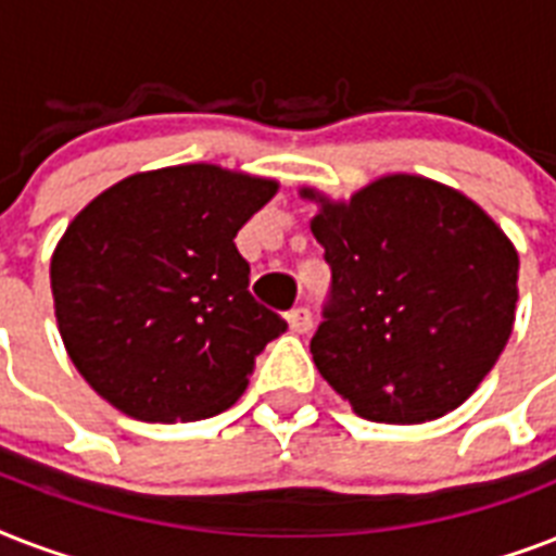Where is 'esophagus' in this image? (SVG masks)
<instances>
[{"label": "esophagus", "mask_w": 556, "mask_h": 556, "mask_svg": "<svg viewBox=\"0 0 556 556\" xmlns=\"http://www.w3.org/2000/svg\"><path fill=\"white\" fill-rule=\"evenodd\" d=\"M312 326L314 320L308 308H294V312H288V329L294 331V334H308Z\"/></svg>", "instance_id": "1"}]
</instances>
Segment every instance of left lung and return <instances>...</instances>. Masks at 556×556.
<instances>
[{
    "mask_svg": "<svg viewBox=\"0 0 556 556\" xmlns=\"http://www.w3.org/2000/svg\"><path fill=\"white\" fill-rule=\"evenodd\" d=\"M320 204L331 268L312 355L369 421L421 424L465 404L514 329L519 256L476 201L424 176H383Z\"/></svg>",
    "mask_w": 556,
    "mask_h": 556,
    "instance_id": "left-lung-1",
    "label": "left lung"
}]
</instances>
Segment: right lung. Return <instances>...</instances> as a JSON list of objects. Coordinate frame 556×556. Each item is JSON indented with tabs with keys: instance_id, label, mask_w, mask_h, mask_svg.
<instances>
[{
	"instance_id": "obj_1",
	"label": "right lung",
	"mask_w": 556,
	"mask_h": 556,
	"mask_svg": "<svg viewBox=\"0 0 556 556\" xmlns=\"http://www.w3.org/2000/svg\"><path fill=\"white\" fill-rule=\"evenodd\" d=\"M277 181L216 164L138 173L74 216L51 256L60 338L86 383L138 421L236 404L288 329L248 291L236 233Z\"/></svg>"
}]
</instances>
